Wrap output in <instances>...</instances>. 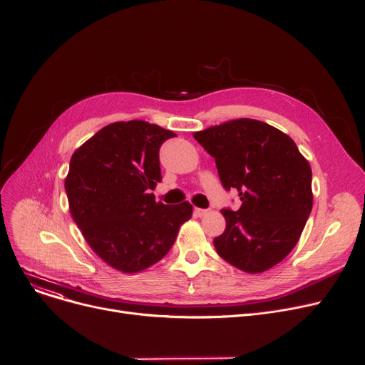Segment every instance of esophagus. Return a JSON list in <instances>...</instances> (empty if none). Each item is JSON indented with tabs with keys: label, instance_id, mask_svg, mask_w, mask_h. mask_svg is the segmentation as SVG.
<instances>
[{
	"label": "esophagus",
	"instance_id": "esophagus-1",
	"mask_svg": "<svg viewBox=\"0 0 365 365\" xmlns=\"http://www.w3.org/2000/svg\"><path fill=\"white\" fill-rule=\"evenodd\" d=\"M194 212L197 213V217H206V215L209 213L207 209H200V207H195Z\"/></svg>",
	"mask_w": 365,
	"mask_h": 365
}]
</instances>
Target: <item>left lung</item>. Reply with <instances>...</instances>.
<instances>
[{
	"label": "left lung",
	"mask_w": 365,
	"mask_h": 365,
	"mask_svg": "<svg viewBox=\"0 0 365 365\" xmlns=\"http://www.w3.org/2000/svg\"><path fill=\"white\" fill-rule=\"evenodd\" d=\"M215 158L222 186L242 206L222 209L225 230L213 239L220 257L247 274L284 260L313 207L312 167L294 141L260 120L237 118L194 133Z\"/></svg>",
	"instance_id": "1"
}]
</instances>
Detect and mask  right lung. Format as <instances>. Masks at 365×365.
Here are the masks:
<instances>
[{
    "instance_id": "obj_1",
    "label": "right lung",
    "mask_w": 365,
    "mask_h": 365,
    "mask_svg": "<svg viewBox=\"0 0 365 365\" xmlns=\"http://www.w3.org/2000/svg\"><path fill=\"white\" fill-rule=\"evenodd\" d=\"M175 133L144 120L102 128L71 158L64 187L90 248L115 271L137 274L173 247L192 205L168 206L150 192L162 180L159 147Z\"/></svg>"
}]
</instances>
